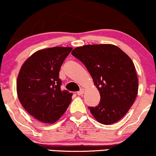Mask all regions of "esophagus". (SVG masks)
Segmentation results:
<instances>
[{
    "mask_svg": "<svg viewBox=\"0 0 156 156\" xmlns=\"http://www.w3.org/2000/svg\"><path fill=\"white\" fill-rule=\"evenodd\" d=\"M84 92H85L84 89H81L80 91H78V92H77V95H78V96H82Z\"/></svg>",
    "mask_w": 156,
    "mask_h": 156,
    "instance_id": "esophagus-1",
    "label": "esophagus"
}]
</instances>
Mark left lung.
I'll list each match as a JSON object with an SVG mask.
<instances>
[{
	"instance_id": "obj_1",
	"label": "left lung",
	"mask_w": 156,
	"mask_h": 156,
	"mask_svg": "<svg viewBox=\"0 0 156 156\" xmlns=\"http://www.w3.org/2000/svg\"><path fill=\"white\" fill-rule=\"evenodd\" d=\"M71 54L85 66L99 91L101 100L89 107L98 122L110 125L125 116L138 93L139 81L132 60L113 44L76 47Z\"/></svg>"
}]
</instances>
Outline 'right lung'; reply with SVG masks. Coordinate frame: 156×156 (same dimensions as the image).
<instances>
[{
	"instance_id": "add662e5",
	"label": "right lung",
	"mask_w": 156,
	"mask_h": 156,
	"mask_svg": "<svg viewBox=\"0 0 156 156\" xmlns=\"http://www.w3.org/2000/svg\"><path fill=\"white\" fill-rule=\"evenodd\" d=\"M71 50L63 47L41 49L20 69L16 80L18 98L24 109L42 122H55L71 103L72 93L60 90L59 71Z\"/></svg>"
}]
</instances>
